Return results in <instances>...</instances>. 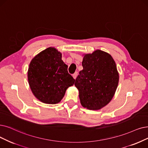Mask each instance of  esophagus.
Returning <instances> with one entry per match:
<instances>
[{
  "label": "esophagus",
  "instance_id": "1",
  "mask_svg": "<svg viewBox=\"0 0 148 148\" xmlns=\"http://www.w3.org/2000/svg\"><path fill=\"white\" fill-rule=\"evenodd\" d=\"M77 75H78V72H76L75 73L73 74L72 76H73V77L74 79H76V76H77Z\"/></svg>",
  "mask_w": 148,
  "mask_h": 148
}]
</instances>
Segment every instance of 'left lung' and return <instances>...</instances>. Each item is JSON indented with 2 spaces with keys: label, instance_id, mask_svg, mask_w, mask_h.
<instances>
[{
  "label": "left lung",
  "instance_id": "obj_1",
  "mask_svg": "<svg viewBox=\"0 0 148 148\" xmlns=\"http://www.w3.org/2000/svg\"><path fill=\"white\" fill-rule=\"evenodd\" d=\"M83 70L75 79L81 105L90 110H98L113 98L119 84V75L112 57L101 50L85 55Z\"/></svg>",
  "mask_w": 148,
  "mask_h": 148
}]
</instances>
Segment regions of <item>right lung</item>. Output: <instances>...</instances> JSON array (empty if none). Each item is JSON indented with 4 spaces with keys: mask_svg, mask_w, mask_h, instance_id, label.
Here are the masks:
<instances>
[{
    "mask_svg": "<svg viewBox=\"0 0 148 148\" xmlns=\"http://www.w3.org/2000/svg\"><path fill=\"white\" fill-rule=\"evenodd\" d=\"M62 55L49 47L35 56L29 64L28 80L31 90L39 101L46 104L61 101L67 88L75 79L68 73Z\"/></svg>",
    "mask_w": 148,
    "mask_h": 148,
    "instance_id": "add662e5",
    "label": "right lung"
}]
</instances>
